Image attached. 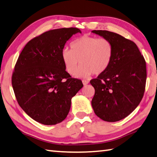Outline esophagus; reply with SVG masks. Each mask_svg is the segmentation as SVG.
<instances>
[{
    "instance_id": "1",
    "label": "esophagus",
    "mask_w": 157,
    "mask_h": 157,
    "mask_svg": "<svg viewBox=\"0 0 157 157\" xmlns=\"http://www.w3.org/2000/svg\"><path fill=\"white\" fill-rule=\"evenodd\" d=\"M82 83L84 85H86L88 84L89 82L88 80H86V79H84V80H82Z\"/></svg>"
}]
</instances>
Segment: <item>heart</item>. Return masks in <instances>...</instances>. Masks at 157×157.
<instances>
[{
	"instance_id": "heart-1",
	"label": "heart",
	"mask_w": 157,
	"mask_h": 157,
	"mask_svg": "<svg viewBox=\"0 0 157 157\" xmlns=\"http://www.w3.org/2000/svg\"><path fill=\"white\" fill-rule=\"evenodd\" d=\"M71 50L64 48L61 58L66 71L75 75L79 60L82 66L76 75L78 77H87L102 74L109 68L112 63L113 47L106 38L84 35L71 43Z\"/></svg>"
}]
</instances>
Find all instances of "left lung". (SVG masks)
I'll use <instances>...</instances> for the list:
<instances>
[{
    "instance_id": "left-lung-1",
    "label": "left lung",
    "mask_w": 157,
    "mask_h": 157,
    "mask_svg": "<svg viewBox=\"0 0 157 157\" xmlns=\"http://www.w3.org/2000/svg\"><path fill=\"white\" fill-rule=\"evenodd\" d=\"M93 33L109 39L113 47L109 68L90 80L95 93L92 106L98 117L116 122L127 117L142 101L146 88V60L131 40L107 30Z\"/></svg>"
}]
</instances>
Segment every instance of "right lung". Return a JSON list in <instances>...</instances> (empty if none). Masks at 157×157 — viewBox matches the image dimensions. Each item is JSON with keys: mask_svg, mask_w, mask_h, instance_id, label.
Masks as SVG:
<instances>
[{"mask_svg": "<svg viewBox=\"0 0 157 157\" xmlns=\"http://www.w3.org/2000/svg\"><path fill=\"white\" fill-rule=\"evenodd\" d=\"M77 28L50 30L27 43L15 63L11 84L20 106L30 118L45 125L61 122L68 115L71 98L82 80L65 71L61 52Z\"/></svg>", "mask_w": 157, "mask_h": 157, "instance_id": "add662e5", "label": "right lung"}]
</instances>
